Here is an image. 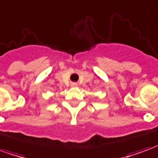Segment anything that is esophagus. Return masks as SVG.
Wrapping results in <instances>:
<instances>
[{
  "mask_svg": "<svg viewBox=\"0 0 158 158\" xmlns=\"http://www.w3.org/2000/svg\"><path fill=\"white\" fill-rule=\"evenodd\" d=\"M71 86H72V87H77V86H78V84H77V83H72V84H71Z\"/></svg>",
  "mask_w": 158,
  "mask_h": 158,
  "instance_id": "obj_1",
  "label": "esophagus"
}]
</instances>
